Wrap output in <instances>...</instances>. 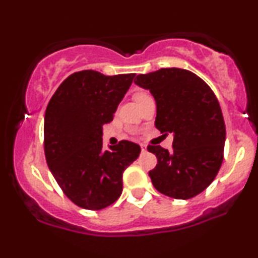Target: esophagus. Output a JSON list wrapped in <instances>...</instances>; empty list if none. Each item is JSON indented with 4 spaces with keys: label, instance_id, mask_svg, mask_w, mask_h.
Segmentation results:
<instances>
[{
    "label": "esophagus",
    "instance_id": "1",
    "mask_svg": "<svg viewBox=\"0 0 258 258\" xmlns=\"http://www.w3.org/2000/svg\"><path fill=\"white\" fill-rule=\"evenodd\" d=\"M141 149H142V152H146V150H147L146 144H141Z\"/></svg>",
    "mask_w": 258,
    "mask_h": 258
}]
</instances>
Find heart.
<instances>
[{"instance_id": "heart-1", "label": "heart", "mask_w": 258, "mask_h": 258, "mask_svg": "<svg viewBox=\"0 0 258 258\" xmlns=\"http://www.w3.org/2000/svg\"><path fill=\"white\" fill-rule=\"evenodd\" d=\"M143 96H147V93H144V92H138V93L135 94V99L137 100V99H139V98H141V97H143Z\"/></svg>"}]
</instances>
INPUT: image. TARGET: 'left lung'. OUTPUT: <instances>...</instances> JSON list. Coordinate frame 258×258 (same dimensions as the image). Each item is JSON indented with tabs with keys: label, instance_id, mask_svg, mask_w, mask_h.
Here are the masks:
<instances>
[{
	"label": "left lung",
	"instance_id": "obj_1",
	"mask_svg": "<svg viewBox=\"0 0 258 258\" xmlns=\"http://www.w3.org/2000/svg\"><path fill=\"white\" fill-rule=\"evenodd\" d=\"M156 102L155 127L173 133L172 150L149 146L158 164L149 171L160 193L186 200L214 182L223 161L226 125L210 86L189 70L166 68L135 80Z\"/></svg>",
	"mask_w": 258,
	"mask_h": 258
}]
</instances>
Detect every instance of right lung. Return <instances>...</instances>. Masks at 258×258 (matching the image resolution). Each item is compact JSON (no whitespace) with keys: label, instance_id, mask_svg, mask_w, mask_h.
I'll list each match as a JSON object with an SVG mask.
<instances>
[{"label":"right lung","instance_id":"add662e5","mask_svg":"<svg viewBox=\"0 0 258 258\" xmlns=\"http://www.w3.org/2000/svg\"><path fill=\"white\" fill-rule=\"evenodd\" d=\"M135 74L74 73L53 94L44 114V155L64 194L86 210H102L122 193V173L141 153L121 141L103 149V125L112 121Z\"/></svg>","mask_w":258,"mask_h":258}]
</instances>
